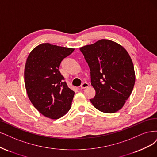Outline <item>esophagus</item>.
Segmentation results:
<instances>
[{
    "mask_svg": "<svg viewBox=\"0 0 157 157\" xmlns=\"http://www.w3.org/2000/svg\"><path fill=\"white\" fill-rule=\"evenodd\" d=\"M89 83H86V82H84L83 83L82 85H81V89H85L89 87Z\"/></svg>",
    "mask_w": 157,
    "mask_h": 157,
    "instance_id": "obj_1",
    "label": "esophagus"
}]
</instances>
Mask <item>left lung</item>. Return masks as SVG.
<instances>
[{
    "mask_svg": "<svg viewBox=\"0 0 157 157\" xmlns=\"http://www.w3.org/2000/svg\"><path fill=\"white\" fill-rule=\"evenodd\" d=\"M90 69L94 97L90 99L100 112L112 113L123 108L135 83L134 65L126 49L102 39L80 49Z\"/></svg>",
    "mask_w": 157,
    "mask_h": 157,
    "instance_id": "1",
    "label": "left lung"
}]
</instances>
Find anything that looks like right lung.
I'll return each instance as SVG.
<instances>
[{"label":"right lung","mask_w":157,"mask_h":157,"mask_svg":"<svg viewBox=\"0 0 157 157\" xmlns=\"http://www.w3.org/2000/svg\"><path fill=\"white\" fill-rule=\"evenodd\" d=\"M74 49L42 44L30 53L25 67L28 97L38 112L57 119L71 107L74 92L68 87L59 70L62 60Z\"/></svg>","instance_id":"right-lung-1"}]
</instances>
